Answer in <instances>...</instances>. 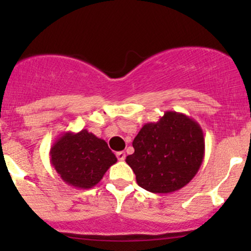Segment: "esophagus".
<instances>
[{
    "label": "esophagus",
    "mask_w": 251,
    "mask_h": 251,
    "mask_svg": "<svg viewBox=\"0 0 251 251\" xmlns=\"http://www.w3.org/2000/svg\"><path fill=\"white\" fill-rule=\"evenodd\" d=\"M116 158H118V160H120V161L125 160V158H126L125 151H118V153H116Z\"/></svg>",
    "instance_id": "34e87169"
}]
</instances>
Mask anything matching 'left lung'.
<instances>
[{"instance_id": "1", "label": "left lung", "mask_w": 251, "mask_h": 251, "mask_svg": "<svg viewBox=\"0 0 251 251\" xmlns=\"http://www.w3.org/2000/svg\"><path fill=\"white\" fill-rule=\"evenodd\" d=\"M126 156L137 184L153 193H171L188 184L201 169L204 133L194 119L166 111L156 123L143 125Z\"/></svg>"}]
</instances>
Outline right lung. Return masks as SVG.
I'll return each mask as SVG.
<instances>
[{
  "mask_svg": "<svg viewBox=\"0 0 251 251\" xmlns=\"http://www.w3.org/2000/svg\"><path fill=\"white\" fill-rule=\"evenodd\" d=\"M50 158L60 178L81 189L95 187L118 161L107 142L87 130L63 133L50 147Z\"/></svg>",
  "mask_w": 251,
  "mask_h": 251,
  "instance_id": "obj_1",
  "label": "right lung"
}]
</instances>
